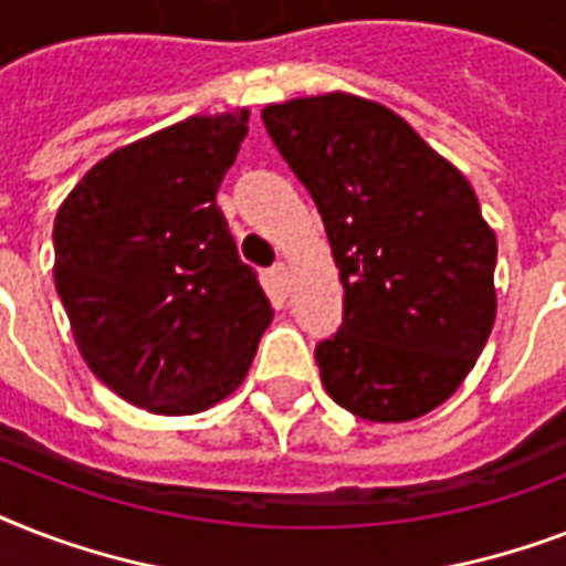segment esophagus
Masks as SVG:
<instances>
[{
	"instance_id": "esophagus-1",
	"label": "esophagus",
	"mask_w": 566,
	"mask_h": 566,
	"mask_svg": "<svg viewBox=\"0 0 566 566\" xmlns=\"http://www.w3.org/2000/svg\"><path fill=\"white\" fill-rule=\"evenodd\" d=\"M270 273H273V279L279 282V287H282V291H287V284H291V270H287V264H284V261H279V264H273V270H270Z\"/></svg>"
}]
</instances>
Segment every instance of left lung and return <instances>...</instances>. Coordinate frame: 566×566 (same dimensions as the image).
Masks as SVG:
<instances>
[{"mask_svg":"<svg viewBox=\"0 0 566 566\" xmlns=\"http://www.w3.org/2000/svg\"><path fill=\"white\" fill-rule=\"evenodd\" d=\"M261 117L317 202L344 282V326L314 353L326 394L370 422L434 411L496 319V234L470 181L399 114L353 93Z\"/></svg>","mask_w":566,"mask_h":566,"instance_id":"1","label":"left lung"}]
</instances>
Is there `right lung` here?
<instances>
[{
	"mask_svg": "<svg viewBox=\"0 0 566 566\" xmlns=\"http://www.w3.org/2000/svg\"><path fill=\"white\" fill-rule=\"evenodd\" d=\"M249 108L119 146L57 208L55 287L75 346L126 402L164 417L234 394L273 319L217 208Z\"/></svg>",
	"mask_w": 566,
	"mask_h": 566,
	"instance_id": "1",
	"label": "right lung"
}]
</instances>
